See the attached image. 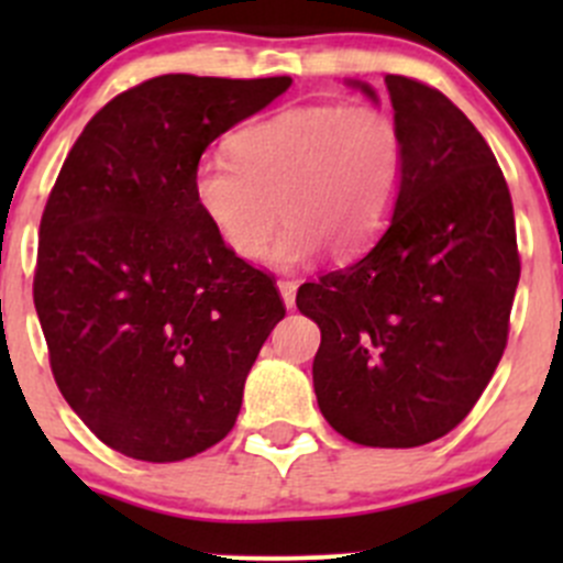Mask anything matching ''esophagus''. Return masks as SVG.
<instances>
[{
    "instance_id": "esophagus-1",
    "label": "esophagus",
    "mask_w": 563,
    "mask_h": 563,
    "mask_svg": "<svg viewBox=\"0 0 563 563\" xmlns=\"http://www.w3.org/2000/svg\"><path fill=\"white\" fill-rule=\"evenodd\" d=\"M297 280H280L277 283V291H280V297H283V305H286V308H294V305H297Z\"/></svg>"
}]
</instances>
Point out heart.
<instances>
[{"label": "heart", "instance_id": "heart-1", "mask_svg": "<svg viewBox=\"0 0 563 563\" xmlns=\"http://www.w3.org/2000/svg\"><path fill=\"white\" fill-rule=\"evenodd\" d=\"M231 157L192 168V201L236 258L269 245L277 209L286 229L269 261L305 264L327 247L354 258L373 247L395 212L406 144L395 119L373 106H294L234 133Z\"/></svg>", "mask_w": 563, "mask_h": 563}]
</instances>
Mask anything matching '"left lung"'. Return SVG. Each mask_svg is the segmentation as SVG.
<instances>
[{
  "mask_svg": "<svg viewBox=\"0 0 563 563\" xmlns=\"http://www.w3.org/2000/svg\"><path fill=\"white\" fill-rule=\"evenodd\" d=\"M378 103L371 84L349 81ZM406 144L395 212L343 269L305 283L321 329L323 419L362 446L408 450L457 428L507 349L520 280L509 187L490 146L439 89L387 76Z\"/></svg>",
  "mask_w": 563,
  "mask_h": 563,
  "instance_id": "obj_1",
  "label": "left lung"
}]
</instances>
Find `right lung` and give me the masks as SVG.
Wrapping results in <instances>:
<instances>
[{
  "mask_svg": "<svg viewBox=\"0 0 563 563\" xmlns=\"http://www.w3.org/2000/svg\"><path fill=\"white\" fill-rule=\"evenodd\" d=\"M291 78L157 76L100 108L40 220L35 310L62 397L103 444L146 463L209 450L286 316L192 201L218 135Z\"/></svg>",
  "mask_w": 563,
  "mask_h": 563,
  "instance_id": "obj_1",
  "label": "right lung"
}]
</instances>
